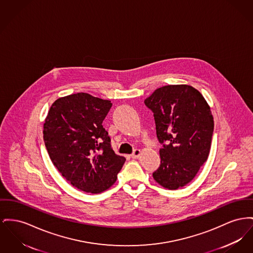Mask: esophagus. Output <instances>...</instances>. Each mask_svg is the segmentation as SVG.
I'll list each match as a JSON object with an SVG mask.
<instances>
[{"label": "esophagus", "mask_w": 253, "mask_h": 253, "mask_svg": "<svg viewBox=\"0 0 253 253\" xmlns=\"http://www.w3.org/2000/svg\"><path fill=\"white\" fill-rule=\"evenodd\" d=\"M140 155H141V151L139 149H135L133 152V154L131 155V157H132V159H137Z\"/></svg>", "instance_id": "1"}]
</instances>
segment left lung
I'll use <instances>...</instances> for the list:
<instances>
[{"label": "left lung", "instance_id": "obj_1", "mask_svg": "<svg viewBox=\"0 0 253 253\" xmlns=\"http://www.w3.org/2000/svg\"><path fill=\"white\" fill-rule=\"evenodd\" d=\"M144 103L154 114L161 165L155 180L170 190L189 183L208 160L214 121L202 93L188 85L156 89Z\"/></svg>", "mask_w": 253, "mask_h": 253}]
</instances>
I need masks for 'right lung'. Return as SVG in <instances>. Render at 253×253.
Listing matches in <instances>:
<instances>
[{
	"label": "right lung",
	"instance_id": "1",
	"mask_svg": "<svg viewBox=\"0 0 253 253\" xmlns=\"http://www.w3.org/2000/svg\"><path fill=\"white\" fill-rule=\"evenodd\" d=\"M110 100L78 92L51 105L44 123L45 148L53 165L73 186L101 193L117 180L125 163L102 126Z\"/></svg>",
	"mask_w": 253,
	"mask_h": 253
}]
</instances>
